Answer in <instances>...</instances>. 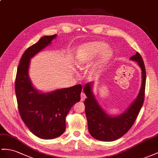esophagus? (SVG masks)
Returning a JSON list of instances; mask_svg holds the SVG:
<instances>
[{"label": "esophagus", "mask_w": 158, "mask_h": 158, "mask_svg": "<svg viewBox=\"0 0 158 158\" xmlns=\"http://www.w3.org/2000/svg\"><path fill=\"white\" fill-rule=\"evenodd\" d=\"M85 98H86V96L85 95L84 93H81V100L84 101L85 99Z\"/></svg>", "instance_id": "obj_1"}]
</instances>
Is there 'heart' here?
I'll list each match as a JSON object with an SVG mask.
<instances>
[{"mask_svg":"<svg viewBox=\"0 0 158 158\" xmlns=\"http://www.w3.org/2000/svg\"><path fill=\"white\" fill-rule=\"evenodd\" d=\"M99 55L98 64L99 67L106 65L112 59L114 52L107 44L103 41H92L81 45L77 50L75 64L79 68L85 67Z\"/></svg>","mask_w":158,"mask_h":158,"instance_id":"heart-1","label":"heart"}]
</instances>
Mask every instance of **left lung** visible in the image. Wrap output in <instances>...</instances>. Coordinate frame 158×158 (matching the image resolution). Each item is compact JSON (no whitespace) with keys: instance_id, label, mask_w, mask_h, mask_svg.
Instances as JSON below:
<instances>
[{"instance_id":"left-lung-1","label":"left lung","mask_w":158,"mask_h":158,"mask_svg":"<svg viewBox=\"0 0 158 158\" xmlns=\"http://www.w3.org/2000/svg\"><path fill=\"white\" fill-rule=\"evenodd\" d=\"M130 60L136 61L141 71V85L137 98L121 114H108L100 106L94 92V82L85 85L83 91L87 96L85 100L88 130L96 139L112 141L120 138L130 129L143 106L146 74L143 60L139 52L131 56Z\"/></svg>"}]
</instances>
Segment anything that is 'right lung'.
I'll return each mask as SVG.
<instances>
[{
	"label": "right lung",
	"mask_w": 158,
	"mask_h": 158,
	"mask_svg": "<svg viewBox=\"0 0 158 158\" xmlns=\"http://www.w3.org/2000/svg\"><path fill=\"white\" fill-rule=\"evenodd\" d=\"M56 36H43L27 48L20 60L15 81V93L21 118L33 134L44 139L56 138L64 133L66 116L80 101L82 89L78 84L43 92L32 83L29 74L31 59L51 44Z\"/></svg>",
	"instance_id": "1"
}]
</instances>
